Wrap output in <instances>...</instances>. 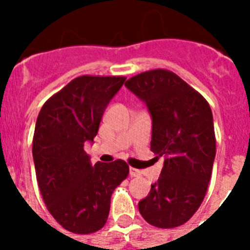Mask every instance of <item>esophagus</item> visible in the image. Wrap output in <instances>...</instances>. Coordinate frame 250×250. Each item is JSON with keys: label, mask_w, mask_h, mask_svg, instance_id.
<instances>
[{"label": "esophagus", "mask_w": 250, "mask_h": 250, "mask_svg": "<svg viewBox=\"0 0 250 250\" xmlns=\"http://www.w3.org/2000/svg\"><path fill=\"white\" fill-rule=\"evenodd\" d=\"M141 171L137 170V168H133V167H129V176L131 178H136V176H140Z\"/></svg>", "instance_id": "obj_1"}]
</instances>
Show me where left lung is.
<instances>
[{"label":"left lung","mask_w":250,"mask_h":250,"mask_svg":"<svg viewBox=\"0 0 250 250\" xmlns=\"http://www.w3.org/2000/svg\"><path fill=\"white\" fill-rule=\"evenodd\" d=\"M125 86L152 114L150 149L164 160L158 182L139 202L149 225L175 229L192 218L204 201L214 158L213 113L201 93L170 70L156 68L129 78Z\"/></svg>","instance_id":"left-lung-1"}]
</instances>
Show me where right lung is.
<instances>
[{
	"label": "right lung",
	"mask_w": 250,
	"mask_h": 250,
	"mask_svg": "<svg viewBox=\"0 0 250 250\" xmlns=\"http://www.w3.org/2000/svg\"><path fill=\"white\" fill-rule=\"evenodd\" d=\"M125 76L82 75L41 107L32 141L36 179L49 213L64 229L86 235L105 226L114 189L128 176L123 160L92 167L84 150Z\"/></svg>",
	"instance_id": "1"
}]
</instances>
